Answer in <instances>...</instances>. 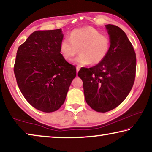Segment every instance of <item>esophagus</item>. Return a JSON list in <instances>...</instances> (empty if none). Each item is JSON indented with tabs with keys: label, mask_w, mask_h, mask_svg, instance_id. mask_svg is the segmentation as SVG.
Masks as SVG:
<instances>
[{
	"label": "esophagus",
	"mask_w": 152,
	"mask_h": 152,
	"mask_svg": "<svg viewBox=\"0 0 152 152\" xmlns=\"http://www.w3.org/2000/svg\"><path fill=\"white\" fill-rule=\"evenodd\" d=\"M80 67H78V66L76 67V73H77V74H78V71H79V69H80Z\"/></svg>",
	"instance_id": "1"
}]
</instances>
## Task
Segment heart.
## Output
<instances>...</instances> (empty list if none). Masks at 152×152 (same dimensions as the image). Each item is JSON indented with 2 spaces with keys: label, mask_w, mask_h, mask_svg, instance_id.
Returning a JSON list of instances; mask_svg holds the SVG:
<instances>
[{
  "label": "heart",
  "mask_w": 152,
  "mask_h": 152,
  "mask_svg": "<svg viewBox=\"0 0 152 152\" xmlns=\"http://www.w3.org/2000/svg\"><path fill=\"white\" fill-rule=\"evenodd\" d=\"M110 40L92 27L75 29L69 37L61 42L60 50L66 60H71L79 50L80 54L74 60L78 66L89 64L96 65L102 62L109 52Z\"/></svg>",
  "instance_id": "obj_1"
}]
</instances>
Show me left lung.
I'll return each mask as SVG.
<instances>
[{"label": "left lung", "instance_id": "8db88e82", "mask_svg": "<svg viewBox=\"0 0 152 152\" xmlns=\"http://www.w3.org/2000/svg\"><path fill=\"white\" fill-rule=\"evenodd\" d=\"M110 47L105 58L90 68L82 67L78 75L83 82L86 102L98 112H107L123 102L133 86L136 55L121 28L105 26Z\"/></svg>", "mask_w": 152, "mask_h": 152}]
</instances>
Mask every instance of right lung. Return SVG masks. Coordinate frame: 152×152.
<instances>
[{
    "label": "right lung",
    "instance_id": "1",
    "mask_svg": "<svg viewBox=\"0 0 152 152\" xmlns=\"http://www.w3.org/2000/svg\"><path fill=\"white\" fill-rule=\"evenodd\" d=\"M61 29L38 30L19 47L14 65L17 83L27 102L36 109L53 112L64 104L76 67L60 52Z\"/></svg>",
    "mask_w": 152,
    "mask_h": 152
}]
</instances>
